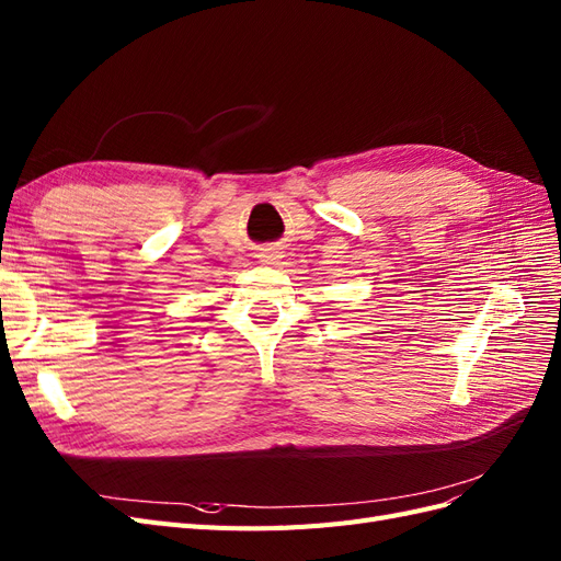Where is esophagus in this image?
<instances>
[{
    "mask_svg": "<svg viewBox=\"0 0 561 561\" xmlns=\"http://www.w3.org/2000/svg\"><path fill=\"white\" fill-rule=\"evenodd\" d=\"M260 257H262L264 264H276V262L283 257V254H280V248H278V245H266V248L262 250Z\"/></svg>",
    "mask_w": 561,
    "mask_h": 561,
    "instance_id": "1",
    "label": "esophagus"
}]
</instances>
